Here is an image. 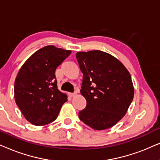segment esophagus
Returning a JSON list of instances; mask_svg holds the SVG:
<instances>
[{
    "instance_id": "34e87169",
    "label": "esophagus",
    "mask_w": 160,
    "mask_h": 160,
    "mask_svg": "<svg viewBox=\"0 0 160 160\" xmlns=\"http://www.w3.org/2000/svg\"><path fill=\"white\" fill-rule=\"evenodd\" d=\"M76 94H77L76 92H74V93H68V96H69V97H71V98H72V97L75 96Z\"/></svg>"
}]
</instances>
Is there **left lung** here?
Listing matches in <instances>:
<instances>
[{
	"instance_id": "left-lung-1",
	"label": "left lung",
	"mask_w": 160,
	"mask_h": 160,
	"mask_svg": "<svg viewBox=\"0 0 160 160\" xmlns=\"http://www.w3.org/2000/svg\"><path fill=\"white\" fill-rule=\"evenodd\" d=\"M76 58L82 73L80 93L86 100L79 118L95 130L114 126L134 98L130 73L116 58L99 50L79 52Z\"/></svg>"
}]
</instances>
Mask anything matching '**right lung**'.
Here are the masks:
<instances>
[{"instance_id":"right-lung-1","label":"right lung","mask_w":160,"mask_h":160,"mask_svg":"<svg viewBox=\"0 0 160 160\" xmlns=\"http://www.w3.org/2000/svg\"><path fill=\"white\" fill-rule=\"evenodd\" d=\"M70 50L46 46L34 53L22 66L15 82V100L32 124L45 125L58 116L67 96L58 88L55 71Z\"/></svg>"}]
</instances>
